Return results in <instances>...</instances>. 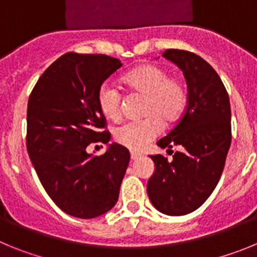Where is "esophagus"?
I'll return each instance as SVG.
<instances>
[{
  "label": "esophagus",
  "mask_w": 257,
  "mask_h": 257,
  "mask_svg": "<svg viewBox=\"0 0 257 257\" xmlns=\"http://www.w3.org/2000/svg\"><path fill=\"white\" fill-rule=\"evenodd\" d=\"M130 156H131V160L136 161V160H139L140 157H142V154H140V153H136V152H131Z\"/></svg>",
  "instance_id": "esophagus-1"
}]
</instances>
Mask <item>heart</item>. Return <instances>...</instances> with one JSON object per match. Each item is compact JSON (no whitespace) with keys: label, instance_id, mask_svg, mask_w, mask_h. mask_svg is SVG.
Masks as SVG:
<instances>
[{"label":"heart","instance_id":"b5f03b06","mask_svg":"<svg viewBox=\"0 0 257 257\" xmlns=\"http://www.w3.org/2000/svg\"><path fill=\"white\" fill-rule=\"evenodd\" d=\"M122 82L133 94L145 97L142 121L127 122L114 131V140L131 151H140L160 135L162 122L174 123L187 106V90L180 79L165 68L144 64L124 74ZM97 106L110 121L121 117L122 96L115 86L104 83L97 91Z\"/></svg>","mask_w":257,"mask_h":257}]
</instances>
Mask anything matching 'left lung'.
<instances>
[{
    "instance_id": "1",
    "label": "left lung",
    "mask_w": 257,
    "mask_h": 257,
    "mask_svg": "<svg viewBox=\"0 0 257 257\" xmlns=\"http://www.w3.org/2000/svg\"><path fill=\"white\" fill-rule=\"evenodd\" d=\"M183 70L188 105L178 124L157 145L180 151L169 162L151 156L154 172L147 184L152 205L165 215L183 216L196 211L216 188L230 148V103L225 87L212 67L201 56L169 49L162 54Z\"/></svg>"
}]
</instances>
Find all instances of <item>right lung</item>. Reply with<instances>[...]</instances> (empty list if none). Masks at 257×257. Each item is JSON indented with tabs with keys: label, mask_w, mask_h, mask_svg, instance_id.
Here are the masks:
<instances>
[{
	"label": "right lung",
	"mask_w": 257,
	"mask_h": 257,
	"mask_svg": "<svg viewBox=\"0 0 257 257\" xmlns=\"http://www.w3.org/2000/svg\"><path fill=\"white\" fill-rule=\"evenodd\" d=\"M121 67L110 56L68 52L45 70L29 96V158L50 198L70 216L94 219L118 201L128 151L117 143L108 144L103 156L86 148L109 142L97 91Z\"/></svg>",
	"instance_id": "obj_1"
}]
</instances>
